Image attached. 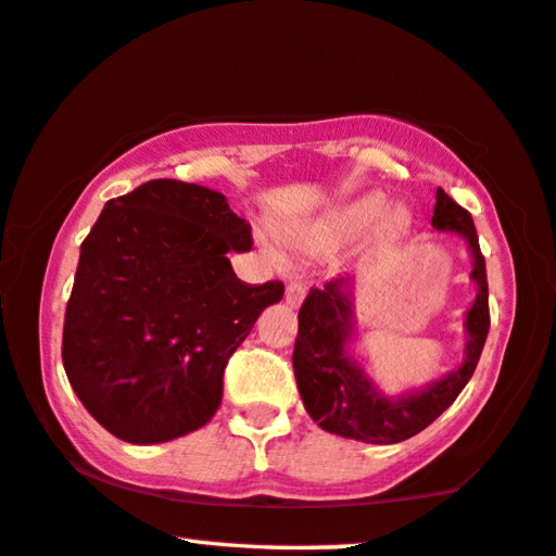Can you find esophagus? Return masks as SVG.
<instances>
[{
	"label": "esophagus",
	"mask_w": 556,
	"mask_h": 556,
	"mask_svg": "<svg viewBox=\"0 0 556 556\" xmlns=\"http://www.w3.org/2000/svg\"><path fill=\"white\" fill-rule=\"evenodd\" d=\"M304 294H306V289L299 285V281H292V285H289L287 292H285L287 306H292V309H299V306H302V302H304Z\"/></svg>",
	"instance_id": "esophagus-1"
}]
</instances>
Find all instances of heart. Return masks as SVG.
Returning a JSON list of instances; mask_svg holds the SVG:
<instances>
[{"mask_svg":"<svg viewBox=\"0 0 556 556\" xmlns=\"http://www.w3.org/2000/svg\"><path fill=\"white\" fill-rule=\"evenodd\" d=\"M410 230V210L405 205H389L381 192L339 202L321 215L294 219L279 230V242L287 252L299 257H321L358 242L371 232L376 242L393 244ZM262 247L271 260H281L279 244L269 232H262Z\"/></svg>","mask_w":556,"mask_h":556,"instance_id":"b5f03b06","label":"heart"}]
</instances>
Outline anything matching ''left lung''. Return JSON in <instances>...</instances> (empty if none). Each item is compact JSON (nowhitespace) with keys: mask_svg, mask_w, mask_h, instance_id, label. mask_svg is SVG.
<instances>
[{"mask_svg":"<svg viewBox=\"0 0 556 556\" xmlns=\"http://www.w3.org/2000/svg\"><path fill=\"white\" fill-rule=\"evenodd\" d=\"M430 225L435 232L460 235L472 260L470 279L478 287V294L463 321V364L420 389H408L399 395L383 393L368 376L364 356L354 354L356 277L343 275L326 281L324 289H312L299 309V333L292 356L304 408L326 433L374 445L401 443L418 435L440 413L451 408L475 374L490 331L488 271L478 232L468 210L457 205L443 188L435 190Z\"/></svg>","mask_w":556,"mask_h":556,"instance_id":"1","label":"left lung"}]
</instances>
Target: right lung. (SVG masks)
Masks as SVG:
<instances>
[{
  "label": "right lung",
  "instance_id": "1",
  "mask_svg": "<svg viewBox=\"0 0 556 556\" xmlns=\"http://www.w3.org/2000/svg\"><path fill=\"white\" fill-rule=\"evenodd\" d=\"M252 250L223 192L151 180L105 202L81 244L61 358L84 408L126 443H167L205 426L237 346L285 285L237 279Z\"/></svg>",
  "mask_w": 556,
  "mask_h": 556
}]
</instances>
